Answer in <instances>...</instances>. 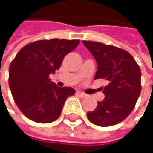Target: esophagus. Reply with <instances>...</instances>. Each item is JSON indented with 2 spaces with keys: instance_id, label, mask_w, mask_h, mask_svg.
Here are the masks:
<instances>
[{
  "instance_id": "34e87169",
  "label": "esophagus",
  "mask_w": 153,
  "mask_h": 153,
  "mask_svg": "<svg viewBox=\"0 0 153 153\" xmlns=\"http://www.w3.org/2000/svg\"><path fill=\"white\" fill-rule=\"evenodd\" d=\"M77 94H78V95H80V96H81V97H82V98L86 97V94H85L84 92H82V91H77Z\"/></svg>"
}]
</instances>
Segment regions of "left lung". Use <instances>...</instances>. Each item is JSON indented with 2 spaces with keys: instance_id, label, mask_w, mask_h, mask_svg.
Wrapping results in <instances>:
<instances>
[{
  "instance_id": "1",
  "label": "left lung",
  "mask_w": 153,
  "mask_h": 153,
  "mask_svg": "<svg viewBox=\"0 0 153 153\" xmlns=\"http://www.w3.org/2000/svg\"><path fill=\"white\" fill-rule=\"evenodd\" d=\"M97 62L94 79H105L108 84L102 89L105 97L96 109L87 112L95 125L108 127L125 120L134 109L140 96V69L126 51L102 42L83 41Z\"/></svg>"
}]
</instances>
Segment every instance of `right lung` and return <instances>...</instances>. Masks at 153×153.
Wrapping results in <instances>:
<instances>
[{"label":"right lung","mask_w":153,"mask_h":153,"mask_svg":"<svg viewBox=\"0 0 153 153\" xmlns=\"http://www.w3.org/2000/svg\"><path fill=\"white\" fill-rule=\"evenodd\" d=\"M80 43L79 40H42L20 50L9 68V86L20 111L39 123L54 122L64 102L75 93L71 87L60 88L50 74L59 70L64 57Z\"/></svg>","instance_id":"add662e5"}]
</instances>
